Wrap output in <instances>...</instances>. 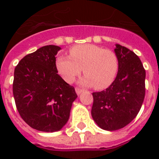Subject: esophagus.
I'll use <instances>...</instances> for the list:
<instances>
[{"mask_svg":"<svg viewBox=\"0 0 159 159\" xmlns=\"http://www.w3.org/2000/svg\"><path fill=\"white\" fill-rule=\"evenodd\" d=\"M83 92H84V90L80 89V88H75V92H76L77 95H80Z\"/></svg>","mask_w":159,"mask_h":159,"instance_id":"34e87169","label":"esophagus"}]
</instances>
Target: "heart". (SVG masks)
Listing matches in <instances>:
<instances>
[{"label":"heart","mask_w":159,"mask_h":159,"mask_svg":"<svg viewBox=\"0 0 159 159\" xmlns=\"http://www.w3.org/2000/svg\"><path fill=\"white\" fill-rule=\"evenodd\" d=\"M56 66L58 73L66 82L72 83L83 68L85 75L80 81L81 84L104 89L116 79L119 61L112 50L85 43L71 48L69 57H59L56 60Z\"/></svg>","instance_id":"obj_1"}]
</instances>
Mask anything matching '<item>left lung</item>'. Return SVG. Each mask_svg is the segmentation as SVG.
<instances>
[{
    "label": "left lung",
    "instance_id": "8db88e82",
    "mask_svg": "<svg viewBox=\"0 0 159 159\" xmlns=\"http://www.w3.org/2000/svg\"><path fill=\"white\" fill-rule=\"evenodd\" d=\"M119 61L116 80L106 90L93 92L92 116L101 129L116 130L136 117L145 97L146 71L134 52L116 43Z\"/></svg>",
    "mask_w": 159,
    "mask_h": 159
}]
</instances>
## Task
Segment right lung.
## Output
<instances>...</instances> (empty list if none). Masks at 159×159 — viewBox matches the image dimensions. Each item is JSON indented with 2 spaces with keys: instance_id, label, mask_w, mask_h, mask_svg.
Instances as JSON below:
<instances>
[{
  "instance_id": "obj_1",
  "label": "right lung",
  "mask_w": 159,
  "mask_h": 159,
  "mask_svg": "<svg viewBox=\"0 0 159 159\" xmlns=\"http://www.w3.org/2000/svg\"><path fill=\"white\" fill-rule=\"evenodd\" d=\"M61 48L47 45L25 56L14 71L13 96L20 116L32 128L60 130L68 121L75 88L57 74L56 56Z\"/></svg>"
}]
</instances>
